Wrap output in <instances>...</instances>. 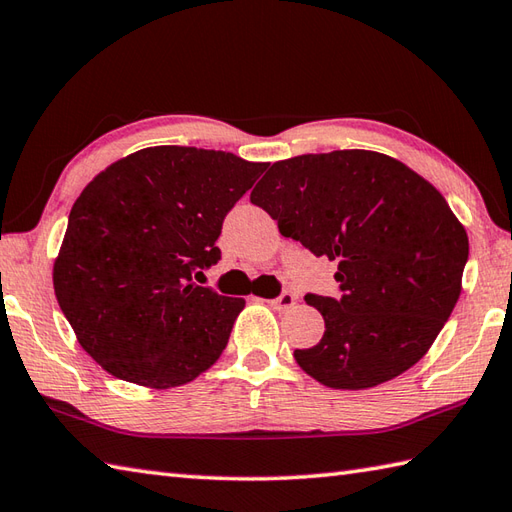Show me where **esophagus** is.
<instances>
[{
    "instance_id": "obj_1",
    "label": "esophagus",
    "mask_w": 512,
    "mask_h": 512,
    "mask_svg": "<svg viewBox=\"0 0 512 512\" xmlns=\"http://www.w3.org/2000/svg\"><path fill=\"white\" fill-rule=\"evenodd\" d=\"M295 301H297L295 295H290V292H284V295H279L277 299H270L268 303H270V308H275V310H288V308L295 306Z\"/></svg>"
}]
</instances>
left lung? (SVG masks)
Wrapping results in <instances>:
<instances>
[{
    "instance_id": "left-lung-1",
    "label": "left lung",
    "mask_w": 512,
    "mask_h": 512,
    "mask_svg": "<svg viewBox=\"0 0 512 512\" xmlns=\"http://www.w3.org/2000/svg\"><path fill=\"white\" fill-rule=\"evenodd\" d=\"M279 233L336 262L341 297L306 295L323 339L295 350L332 389H367L427 354L458 303L469 237L442 193L400 160L343 149L279 160L250 193Z\"/></svg>"
}]
</instances>
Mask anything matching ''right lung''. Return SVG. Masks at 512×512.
<instances>
[{"mask_svg": "<svg viewBox=\"0 0 512 512\" xmlns=\"http://www.w3.org/2000/svg\"><path fill=\"white\" fill-rule=\"evenodd\" d=\"M266 162L162 145L116 160L76 198L54 259L59 308L105 372L151 389L191 383L228 343L244 299L195 284Z\"/></svg>", "mask_w": 512, "mask_h": 512, "instance_id": "obj_1", "label": "right lung"}]
</instances>
